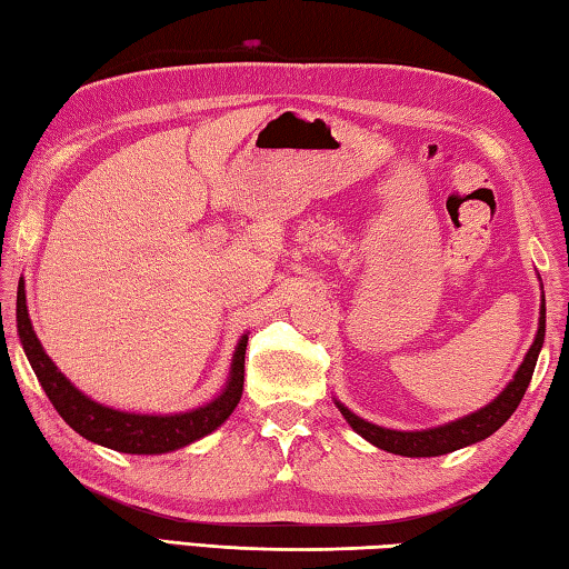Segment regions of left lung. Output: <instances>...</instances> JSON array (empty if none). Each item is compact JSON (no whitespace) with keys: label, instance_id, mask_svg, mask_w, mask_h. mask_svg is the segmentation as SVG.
<instances>
[{"label":"left lung","instance_id":"1","mask_svg":"<svg viewBox=\"0 0 569 569\" xmlns=\"http://www.w3.org/2000/svg\"><path fill=\"white\" fill-rule=\"evenodd\" d=\"M542 343H545V301H542V308H539V329L535 336V343L529 346L525 361L517 369L515 379L509 381V387L499 393L489 407L469 413L465 419L445 423V427L427 429V431H393V429H383V427H377V423L359 419L353 411L341 407V403L339 409L343 413V419L351 423L356 435H361L366 441H371L373 447L391 451V455H401V457L449 455V451H457L461 447L475 445V441L492 437L495 431L502 427L509 417H512L515 409L519 407V401L525 397L529 381H532L535 363Z\"/></svg>","mask_w":569,"mask_h":569}]
</instances>
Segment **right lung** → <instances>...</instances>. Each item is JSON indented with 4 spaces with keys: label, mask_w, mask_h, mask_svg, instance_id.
Returning <instances> with one entry per match:
<instances>
[{
    "label": "right lung",
    "mask_w": 569,
    "mask_h": 569,
    "mask_svg": "<svg viewBox=\"0 0 569 569\" xmlns=\"http://www.w3.org/2000/svg\"><path fill=\"white\" fill-rule=\"evenodd\" d=\"M17 333L27 359L32 363V371L40 379L47 399L52 401L57 413L80 437L114 451H124V455H166V451L180 449L190 445V441L210 435L233 413L240 393H243L248 336H243L238 343L233 366H230V379L226 383V391L218 399L186 413L150 417V413H128L102 407V403L84 397L82 391H77L70 379L62 371H57V366L44 353L40 339L34 336L30 313H27L22 281H19L17 288Z\"/></svg>",
    "instance_id": "add662e5"
}]
</instances>
